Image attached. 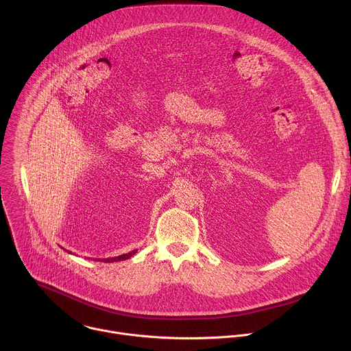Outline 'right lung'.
Returning <instances> with one entry per match:
<instances>
[{"instance_id": "obj_1", "label": "right lung", "mask_w": 351, "mask_h": 351, "mask_svg": "<svg viewBox=\"0 0 351 351\" xmlns=\"http://www.w3.org/2000/svg\"><path fill=\"white\" fill-rule=\"evenodd\" d=\"M136 252H137V250H133V252H130V253H128V254H122V256H118V257H112V258H103V261H106V263H117V261H123V260H128V258H130L133 254H136ZM69 254H72V253H69Z\"/></svg>"}]
</instances>
